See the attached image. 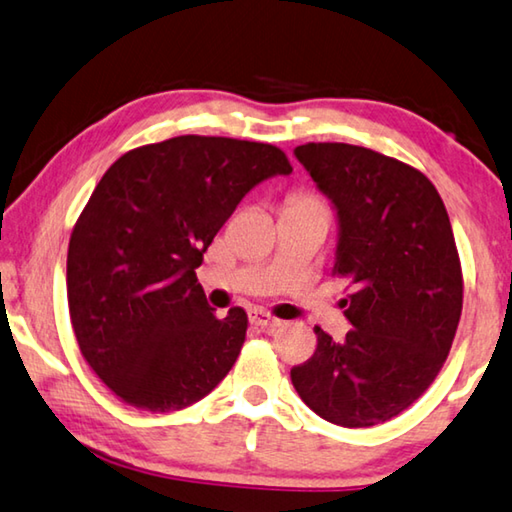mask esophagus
Returning a JSON list of instances; mask_svg holds the SVG:
<instances>
[{
  "label": "esophagus",
  "instance_id": "esophagus-1",
  "mask_svg": "<svg viewBox=\"0 0 512 512\" xmlns=\"http://www.w3.org/2000/svg\"><path fill=\"white\" fill-rule=\"evenodd\" d=\"M250 323H253V326H257V328L266 330V332H273V330H278L282 326L280 319H275V316H271L269 312H264V310L250 312Z\"/></svg>",
  "mask_w": 512,
  "mask_h": 512
}]
</instances>
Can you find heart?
<instances>
[{"instance_id":"heart-1","label":"heart","mask_w":512,"mask_h":512,"mask_svg":"<svg viewBox=\"0 0 512 512\" xmlns=\"http://www.w3.org/2000/svg\"><path fill=\"white\" fill-rule=\"evenodd\" d=\"M287 207H298V209H312V212H321L326 214V205H323V200L319 196H314L310 191H298L294 196L289 198V205Z\"/></svg>"}]
</instances>
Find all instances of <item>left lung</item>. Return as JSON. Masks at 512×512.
Masks as SVG:
<instances>
[{
	"mask_svg": "<svg viewBox=\"0 0 512 512\" xmlns=\"http://www.w3.org/2000/svg\"><path fill=\"white\" fill-rule=\"evenodd\" d=\"M337 212L335 273L353 330L316 351L291 383L316 415L367 428L401 415L440 373L462 312V271L451 221L424 173L369 148L305 143L294 150Z\"/></svg>",
	"mask_w": 512,
	"mask_h": 512,
	"instance_id": "obj_1",
	"label": "left lung"
}]
</instances>
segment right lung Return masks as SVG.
Wrapping results in <instances>:
<instances>
[{
	"label": "right lung",
	"instance_id": "right-lung-1",
	"mask_svg": "<svg viewBox=\"0 0 512 512\" xmlns=\"http://www.w3.org/2000/svg\"><path fill=\"white\" fill-rule=\"evenodd\" d=\"M285 152L223 136H175L113 164L72 230L68 305L79 351L134 408H189L237 362L248 316L216 319L196 278L209 243Z\"/></svg>",
	"mask_w": 512,
	"mask_h": 512
}]
</instances>
